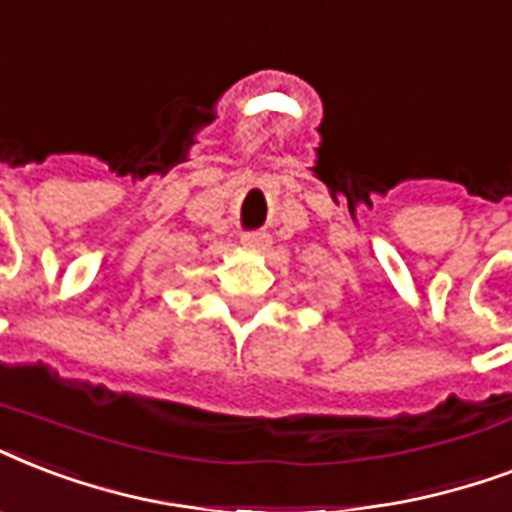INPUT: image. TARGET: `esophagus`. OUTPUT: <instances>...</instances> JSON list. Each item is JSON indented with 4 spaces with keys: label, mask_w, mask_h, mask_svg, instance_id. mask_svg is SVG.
Here are the masks:
<instances>
[{
    "label": "esophagus",
    "mask_w": 512,
    "mask_h": 512,
    "mask_svg": "<svg viewBox=\"0 0 512 512\" xmlns=\"http://www.w3.org/2000/svg\"><path fill=\"white\" fill-rule=\"evenodd\" d=\"M243 245L248 251H264L269 245V235H264V232H248V235H243Z\"/></svg>",
    "instance_id": "esophagus-1"
}]
</instances>
